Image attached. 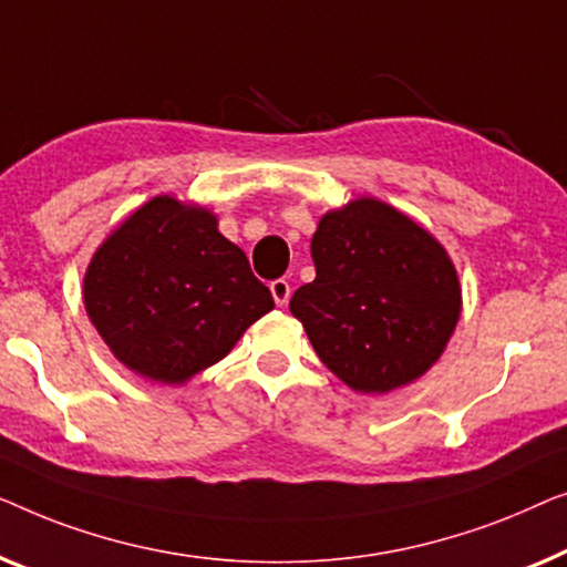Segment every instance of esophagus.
Instances as JSON below:
<instances>
[{"label":"esophagus","instance_id":"34e87169","mask_svg":"<svg viewBox=\"0 0 567 567\" xmlns=\"http://www.w3.org/2000/svg\"><path fill=\"white\" fill-rule=\"evenodd\" d=\"M269 290H272V298H275L277 306H287V302H290V292H292L290 282L282 280V277H280V280L269 282Z\"/></svg>","mask_w":567,"mask_h":567}]
</instances>
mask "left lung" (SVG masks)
<instances>
[{
    "label": "left lung",
    "mask_w": 567,
    "mask_h": 567,
    "mask_svg": "<svg viewBox=\"0 0 567 567\" xmlns=\"http://www.w3.org/2000/svg\"><path fill=\"white\" fill-rule=\"evenodd\" d=\"M310 257L316 280L295 290L290 310L349 388L388 393L440 360L460 318V282L434 236L362 197L323 215Z\"/></svg>",
    "instance_id": "1"
}]
</instances>
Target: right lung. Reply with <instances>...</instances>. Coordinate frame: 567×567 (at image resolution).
I'll use <instances>...</instances> for the list:
<instances>
[{
	"label": "right lung",
	"instance_id": "1",
	"mask_svg": "<svg viewBox=\"0 0 567 567\" xmlns=\"http://www.w3.org/2000/svg\"><path fill=\"white\" fill-rule=\"evenodd\" d=\"M84 306L125 367L179 385L223 360L275 300L213 213L162 195L94 254Z\"/></svg>",
	"mask_w": 567,
	"mask_h": 567
}]
</instances>
